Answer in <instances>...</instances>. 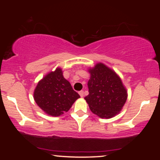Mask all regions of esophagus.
<instances>
[{"label":"esophagus","mask_w":160,"mask_h":160,"mask_svg":"<svg viewBox=\"0 0 160 160\" xmlns=\"http://www.w3.org/2000/svg\"><path fill=\"white\" fill-rule=\"evenodd\" d=\"M78 94H79V95H80L82 98L84 97V91H80L79 92H78Z\"/></svg>","instance_id":"esophagus-1"}]
</instances>
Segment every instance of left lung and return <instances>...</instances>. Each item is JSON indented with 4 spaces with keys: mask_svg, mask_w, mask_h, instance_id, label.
Here are the masks:
<instances>
[{
    "mask_svg": "<svg viewBox=\"0 0 160 160\" xmlns=\"http://www.w3.org/2000/svg\"><path fill=\"white\" fill-rule=\"evenodd\" d=\"M89 95L84 99L93 113L100 118H112L121 111L128 98L121 78L101 62L89 69Z\"/></svg>",
    "mask_w": 160,
    "mask_h": 160,
    "instance_id": "1",
    "label": "left lung"
}]
</instances>
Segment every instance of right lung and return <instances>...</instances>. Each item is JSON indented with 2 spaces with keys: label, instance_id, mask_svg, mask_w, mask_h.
Instances as JSON below:
<instances>
[{
  "label": "right lung",
  "instance_id": "1",
  "mask_svg": "<svg viewBox=\"0 0 160 160\" xmlns=\"http://www.w3.org/2000/svg\"><path fill=\"white\" fill-rule=\"evenodd\" d=\"M33 96L37 105L52 117H58L68 111L73 102L80 98L64 78L60 68L39 81Z\"/></svg>",
  "mask_w": 160,
  "mask_h": 160
}]
</instances>
